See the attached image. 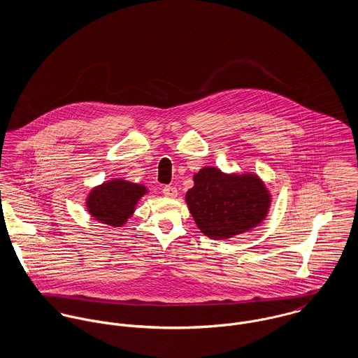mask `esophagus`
<instances>
[{"mask_svg": "<svg viewBox=\"0 0 358 358\" xmlns=\"http://www.w3.org/2000/svg\"><path fill=\"white\" fill-rule=\"evenodd\" d=\"M162 194H164L165 197H168V199H175V197L178 196V190H176V187H173V186H165V187L162 189Z\"/></svg>", "mask_w": 358, "mask_h": 358, "instance_id": "obj_1", "label": "esophagus"}]
</instances>
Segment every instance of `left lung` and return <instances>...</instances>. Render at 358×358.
Listing matches in <instances>:
<instances>
[{"instance_id": "8db88e82", "label": "left lung", "mask_w": 358, "mask_h": 358, "mask_svg": "<svg viewBox=\"0 0 358 358\" xmlns=\"http://www.w3.org/2000/svg\"><path fill=\"white\" fill-rule=\"evenodd\" d=\"M186 203L196 224L212 240L250 231L267 216L271 194L254 173H224L204 166L194 173Z\"/></svg>"}]
</instances>
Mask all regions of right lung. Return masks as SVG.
<instances>
[{"instance_id": "1", "label": "right lung", "mask_w": 358, "mask_h": 358, "mask_svg": "<svg viewBox=\"0 0 358 358\" xmlns=\"http://www.w3.org/2000/svg\"><path fill=\"white\" fill-rule=\"evenodd\" d=\"M146 193L148 189L143 185L122 179L107 180L90 192L87 209L95 220L121 227L132 216L138 201Z\"/></svg>"}]
</instances>
